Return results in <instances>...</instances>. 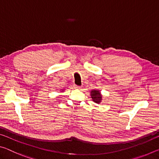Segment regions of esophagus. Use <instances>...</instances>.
<instances>
[{
  "mask_svg": "<svg viewBox=\"0 0 159 159\" xmlns=\"http://www.w3.org/2000/svg\"><path fill=\"white\" fill-rule=\"evenodd\" d=\"M74 88H76V89H80V88H81V86H79V85H75L74 86Z\"/></svg>",
  "mask_w": 159,
  "mask_h": 159,
  "instance_id": "obj_1",
  "label": "esophagus"
}]
</instances>
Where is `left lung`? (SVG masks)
I'll use <instances>...</instances> for the list:
<instances>
[{
	"mask_svg": "<svg viewBox=\"0 0 159 159\" xmlns=\"http://www.w3.org/2000/svg\"><path fill=\"white\" fill-rule=\"evenodd\" d=\"M91 98L93 99V101L96 102V103H100V102L102 100V95L100 94V92L98 90H93L91 91Z\"/></svg>",
	"mask_w": 159,
	"mask_h": 159,
	"instance_id": "1",
	"label": "left lung"
}]
</instances>
